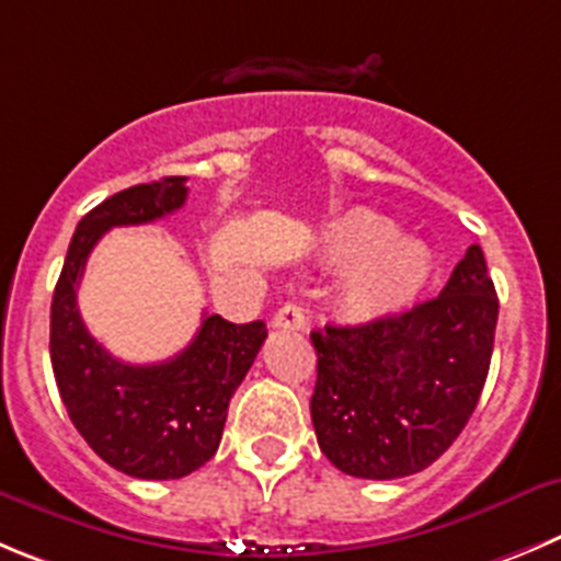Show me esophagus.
<instances>
[{"mask_svg": "<svg viewBox=\"0 0 561 561\" xmlns=\"http://www.w3.org/2000/svg\"><path fill=\"white\" fill-rule=\"evenodd\" d=\"M274 329H293V332H301V329L307 327V316L305 310H301V305H296V301H287L285 307H279L274 316Z\"/></svg>", "mask_w": 561, "mask_h": 561, "instance_id": "1", "label": "esophagus"}]
</instances>
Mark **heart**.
Wrapping results in <instances>:
<instances>
[{
	"mask_svg": "<svg viewBox=\"0 0 561 561\" xmlns=\"http://www.w3.org/2000/svg\"><path fill=\"white\" fill-rule=\"evenodd\" d=\"M323 256L332 265H352L343 282V307L357 318H376L410 305L428 285L432 256L415 240L370 209H352L327 224Z\"/></svg>",
	"mask_w": 561,
	"mask_h": 561,
	"instance_id": "obj_1",
	"label": "heart"
}]
</instances>
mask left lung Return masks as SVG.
<instances>
[{"mask_svg": "<svg viewBox=\"0 0 561 561\" xmlns=\"http://www.w3.org/2000/svg\"><path fill=\"white\" fill-rule=\"evenodd\" d=\"M499 296L470 245L437 298L359 327L312 332L318 446L357 479H401L448 451L484 390Z\"/></svg>", "mask_w": 561, "mask_h": 561, "instance_id": "obj_1", "label": "left lung"}]
</instances>
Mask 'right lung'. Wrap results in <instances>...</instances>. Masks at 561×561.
Returning a JSON list of instances; mask_svg holds the SVG:
<instances>
[{
  "label": "right lung",
  "instance_id": "obj_1",
  "mask_svg": "<svg viewBox=\"0 0 561 561\" xmlns=\"http://www.w3.org/2000/svg\"><path fill=\"white\" fill-rule=\"evenodd\" d=\"M185 182L162 176L93 207L77 224L51 296V370L68 417L110 468L135 479H182L213 459L229 399L268 337L263 321L204 316L196 337L176 357L129 365L96 343L82 323L77 287L99 238L113 227H138L180 209L187 198Z\"/></svg>",
  "mask_w": 561,
  "mask_h": 561
}]
</instances>
